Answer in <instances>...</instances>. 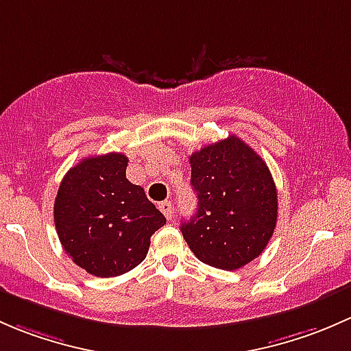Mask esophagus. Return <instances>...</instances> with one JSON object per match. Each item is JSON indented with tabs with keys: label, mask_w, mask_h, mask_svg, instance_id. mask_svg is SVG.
<instances>
[{
	"label": "esophagus",
	"mask_w": 351,
	"mask_h": 351,
	"mask_svg": "<svg viewBox=\"0 0 351 351\" xmlns=\"http://www.w3.org/2000/svg\"><path fill=\"white\" fill-rule=\"evenodd\" d=\"M158 209H160L162 213H164V216L167 219H171L172 216H174V204H172L171 201H164L158 204Z\"/></svg>",
	"instance_id": "obj_1"
}]
</instances>
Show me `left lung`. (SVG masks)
<instances>
[{
    "label": "left lung",
    "instance_id": "obj_1",
    "mask_svg": "<svg viewBox=\"0 0 351 351\" xmlns=\"http://www.w3.org/2000/svg\"><path fill=\"white\" fill-rule=\"evenodd\" d=\"M197 211L180 225L202 263L237 270L256 258L277 223V189L269 167L238 136L202 147L189 157Z\"/></svg>",
    "mask_w": 351,
    "mask_h": 351
}]
</instances>
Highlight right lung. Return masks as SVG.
<instances>
[{
    "mask_svg": "<svg viewBox=\"0 0 351 351\" xmlns=\"http://www.w3.org/2000/svg\"><path fill=\"white\" fill-rule=\"evenodd\" d=\"M128 158H82L64 176L53 204L59 240L72 262L96 277H117L145 260L165 216L143 187L126 179Z\"/></svg>",
    "mask_w": 351,
    "mask_h": 351,
    "instance_id": "1",
    "label": "right lung"
}]
</instances>
